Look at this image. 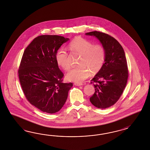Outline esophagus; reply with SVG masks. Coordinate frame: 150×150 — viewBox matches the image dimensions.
Here are the masks:
<instances>
[{
	"label": "esophagus",
	"mask_w": 150,
	"mask_h": 150,
	"mask_svg": "<svg viewBox=\"0 0 150 150\" xmlns=\"http://www.w3.org/2000/svg\"><path fill=\"white\" fill-rule=\"evenodd\" d=\"M74 85H75V86H80L83 85V84H82V83H77V82L74 83Z\"/></svg>",
	"instance_id": "1"
}]
</instances>
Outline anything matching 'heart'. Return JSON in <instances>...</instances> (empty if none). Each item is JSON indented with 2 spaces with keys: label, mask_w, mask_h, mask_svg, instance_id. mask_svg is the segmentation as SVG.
<instances>
[{
  "label": "heart",
  "mask_w": 150,
  "mask_h": 150,
  "mask_svg": "<svg viewBox=\"0 0 150 150\" xmlns=\"http://www.w3.org/2000/svg\"><path fill=\"white\" fill-rule=\"evenodd\" d=\"M70 50L81 54L79 60L80 65L76 67L67 73L66 77L70 81L80 82L86 79L92 73H97L102 68L105 63V52L100 45H93L91 41L82 37L73 40L69 45ZM57 64L65 70L71 67L67 51L59 49L55 54Z\"/></svg>",
  "instance_id": "obj_1"
}]
</instances>
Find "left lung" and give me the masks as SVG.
Masks as SVG:
<instances>
[{
    "label": "left lung",
    "instance_id": "left-lung-1",
    "mask_svg": "<svg viewBox=\"0 0 150 150\" xmlns=\"http://www.w3.org/2000/svg\"><path fill=\"white\" fill-rule=\"evenodd\" d=\"M85 35L96 37L105 52V63L91 80L95 92L90 98L96 107L105 109L118 101L127 85L128 69L125 54L122 46L108 34L93 31Z\"/></svg>",
    "mask_w": 150,
    "mask_h": 150
}]
</instances>
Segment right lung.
<instances>
[{"mask_svg": "<svg viewBox=\"0 0 150 150\" xmlns=\"http://www.w3.org/2000/svg\"><path fill=\"white\" fill-rule=\"evenodd\" d=\"M69 38L57 35L35 38L23 54L18 74L28 101L47 113L58 112L63 107L73 83L62 82L64 75L55 54Z\"/></svg>", "mask_w": 150, "mask_h": 150, "instance_id": "obj_1", "label": "right lung"}]
</instances>
